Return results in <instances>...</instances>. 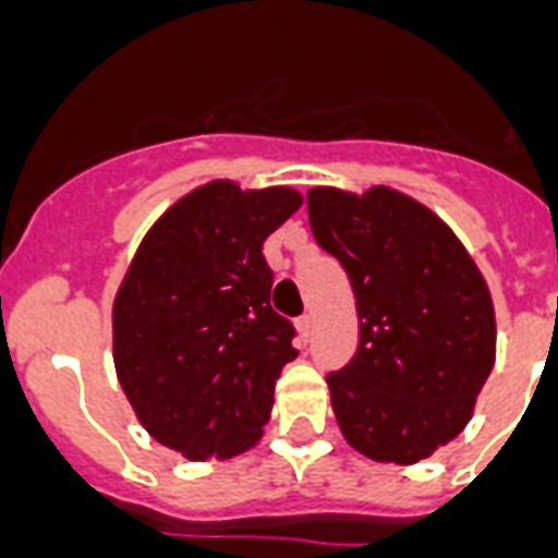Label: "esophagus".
<instances>
[{
    "label": "esophagus",
    "mask_w": 558,
    "mask_h": 558,
    "mask_svg": "<svg viewBox=\"0 0 558 558\" xmlns=\"http://www.w3.org/2000/svg\"><path fill=\"white\" fill-rule=\"evenodd\" d=\"M296 328H299V336H302V339H307V336H311V330H313V316H311V313H302V316H299Z\"/></svg>",
    "instance_id": "34e87169"
}]
</instances>
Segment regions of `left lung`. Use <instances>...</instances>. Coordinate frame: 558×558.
<instances>
[{
    "label": "left lung",
    "instance_id": "8db88e82",
    "mask_svg": "<svg viewBox=\"0 0 558 558\" xmlns=\"http://www.w3.org/2000/svg\"><path fill=\"white\" fill-rule=\"evenodd\" d=\"M307 219L359 313L356 353L328 373L336 422L367 459H427L462 434L494 371L485 279L439 216L388 187H313Z\"/></svg>",
    "mask_w": 558,
    "mask_h": 558
}]
</instances>
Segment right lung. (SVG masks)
<instances>
[{
    "instance_id": "right-lung-1",
    "label": "right lung",
    "mask_w": 558,
    "mask_h": 558,
    "mask_svg": "<svg viewBox=\"0 0 558 558\" xmlns=\"http://www.w3.org/2000/svg\"><path fill=\"white\" fill-rule=\"evenodd\" d=\"M302 196L210 182L147 230L113 305V362L145 430L193 462L259 439L279 373L296 359L270 307L262 242Z\"/></svg>"
}]
</instances>
